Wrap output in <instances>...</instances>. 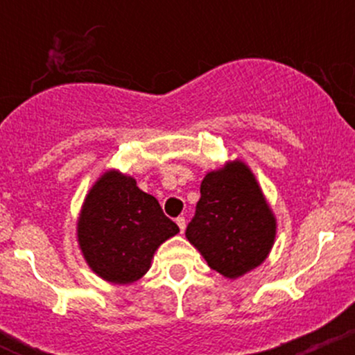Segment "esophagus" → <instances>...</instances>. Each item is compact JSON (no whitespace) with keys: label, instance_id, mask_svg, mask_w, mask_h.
<instances>
[{"label":"esophagus","instance_id":"34e87169","mask_svg":"<svg viewBox=\"0 0 355 355\" xmlns=\"http://www.w3.org/2000/svg\"><path fill=\"white\" fill-rule=\"evenodd\" d=\"M177 225L178 229H180V234H183V230H185V217H177Z\"/></svg>","mask_w":355,"mask_h":355}]
</instances>
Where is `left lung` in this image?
Wrapping results in <instances>:
<instances>
[{
    "mask_svg": "<svg viewBox=\"0 0 355 355\" xmlns=\"http://www.w3.org/2000/svg\"><path fill=\"white\" fill-rule=\"evenodd\" d=\"M185 235L227 279L266 260L275 239V218L247 165L237 160L207 173Z\"/></svg>",
    "mask_w": 355,
    "mask_h": 355,
    "instance_id": "left-lung-1",
    "label": "left lung"
}]
</instances>
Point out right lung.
<instances>
[{
    "instance_id": "obj_1",
    "label": "right lung",
    "mask_w": 355,
    "mask_h": 355,
    "mask_svg": "<svg viewBox=\"0 0 355 355\" xmlns=\"http://www.w3.org/2000/svg\"><path fill=\"white\" fill-rule=\"evenodd\" d=\"M178 232L135 178L107 172L83 203L78 242L95 274L113 284H130L146 274L158 245Z\"/></svg>"
}]
</instances>
